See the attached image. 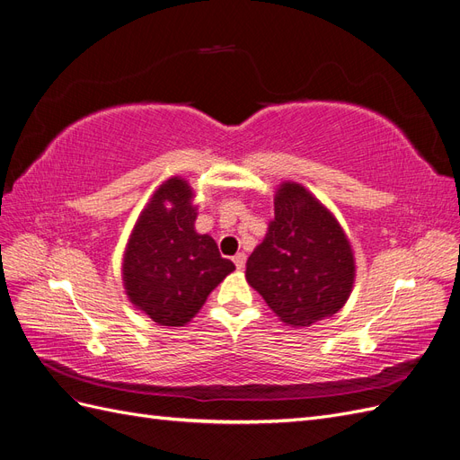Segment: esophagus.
Listing matches in <instances>:
<instances>
[{
  "mask_svg": "<svg viewBox=\"0 0 460 460\" xmlns=\"http://www.w3.org/2000/svg\"><path fill=\"white\" fill-rule=\"evenodd\" d=\"M234 264H235V269L238 270H243V267H245V255L243 253H238V255H234Z\"/></svg>",
  "mask_w": 460,
  "mask_h": 460,
  "instance_id": "esophagus-1",
  "label": "esophagus"
}]
</instances>
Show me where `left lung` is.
Returning <instances> with one entry per match:
<instances>
[{
    "instance_id": "left-lung-1",
    "label": "left lung",
    "mask_w": 460,
    "mask_h": 460,
    "mask_svg": "<svg viewBox=\"0 0 460 460\" xmlns=\"http://www.w3.org/2000/svg\"><path fill=\"white\" fill-rule=\"evenodd\" d=\"M245 280L291 328L336 314L355 284V253L330 208L297 182L276 188L274 218L245 264Z\"/></svg>"
}]
</instances>
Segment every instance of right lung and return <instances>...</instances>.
<instances>
[{
    "label": "right lung",
    "instance_id": "add662e5",
    "mask_svg": "<svg viewBox=\"0 0 460 460\" xmlns=\"http://www.w3.org/2000/svg\"><path fill=\"white\" fill-rule=\"evenodd\" d=\"M198 205L188 180L163 182L137 217L122 257L130 303L161 326H184L235 270L208 234L196 232Z\"/></svg>",
    "mask_w": 460,
    "mask_h": 460
}]
</instances>
